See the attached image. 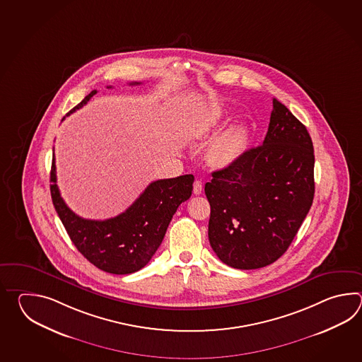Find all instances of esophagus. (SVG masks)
<instances>
[{
  "label": "esophagus",
  "mask_w": 362,
  "mask_h": 362,
  "mask_svg": "<svg viewBox=\"0 0 362 362\" xmlns=\"http://www.w3.org/2000/svg\"><path fill=\"white\" fill-rule=\"evenodd\" d=\"M192 192L195 195H199L203 192V184L200 182V181H195L194 182V189H192Z\"/></svg>",
  "instance_id": "obj_1"
}]
</instances>
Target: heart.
I'll return each mask as SVG.
<instances>
[{"mask_svg": "<svg viewBox=\"0 0 362 362\" xmlns=\"http://www.w3.org/2000/svg\"><path fill=\"white\" fill-rule=\"evenodd\" d=\"M220 114L212 112L200 125L202 137H211L217 128ZM248 131L243 124H235L223 132L208 148V162L217 168H228L238 162L248 147Z\"/></svg>", "mask_w": 362, "mask_h": 362, "instance_id": "obj_1", "label": "heart"}]
</instances>
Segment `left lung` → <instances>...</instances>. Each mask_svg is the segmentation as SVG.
Segmentation results:
<instances>
[{"label": "left lung", "instance_id": "8db88e82", "mask_svg": "<svg viewBox=\"0 0 362 362\" xmlns=\"http://www.w3.org/2000/svg\"><path fill=\"white\" fill-rule=\"evenodd\" d=\"M211 216L208 239L235 269H259L291 245L315 197V151L304 124L273 98L262 145L204 186Z\"/></svg>", "mask_w": 362, "mask_h": 362}]
</instances>
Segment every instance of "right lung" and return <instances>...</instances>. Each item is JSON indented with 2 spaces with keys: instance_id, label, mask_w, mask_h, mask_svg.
<instances>
[{
  "instance_id": "add662e5",
  "label": "right lung",
  "mask_w": 362,
  "mask_h": 362,
  "mask_svg": "<svg viewBox=\"0 0 362 362\" xmlns=\"http://www.w3.org/2000/svg\"><path fill=\"white\" fill-rule=\"evenodd\" d=\"M95 93H89L67 115L83 107ZM50 182L55 211L78 252L103 272L131 274L142 269L160 246L178 206L192 197L194 176L154 181L125 212L103 221L86 220L67 207L57 185L54 155Z\"/></svg>"
}]
</instances>
